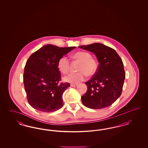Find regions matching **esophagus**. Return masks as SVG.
<instances>
[{"label": "esophagus", "instance_id": "obj_1", "mask_svg": "<svg viewBox=\"0 0 148 148\" xmlns=\"http://www.w3.org/2000/svg\"><path fill=\"white\" fill-rule=\"evenodd\" d=\"M77 84H71V86H72V87H75V86H77Z\"/></svg>", "mask_w": 148, "mask_h": 148}]
</instances>
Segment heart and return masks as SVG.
Returning a JSON list of instances; mask_svg holds the SVG:
<instances>
[{
	"mask_svg": "<svg viewBox=\"0 0 148 148\" xmlns=\"http://www.w3.org/2000/svg\"><path fill=\"white\" fill-rule=\"evenodd\" d=\"M72 58L81 62L79 65L77 73H71L64 78L65 82L72 84L77 83L84 80L86 75L92 77L98 71L99 68L98 60L92 54L85 51H79L73 54ZM58 67L59 71L64 74L69 72L70 69V62L66 56H62L58 60Z\"/></svg>",
	"mask_w": 148,
	"mask_h": 148,
	"instance_id": "obj_1",
	"label": "heart"
}]
</instances>
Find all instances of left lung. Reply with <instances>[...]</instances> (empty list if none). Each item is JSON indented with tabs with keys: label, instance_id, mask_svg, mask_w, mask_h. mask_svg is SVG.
I'll list each match as a JSON object with an SVG mask.
<instances>
[{
	"label": "left lung",
	"instance_id": "1",
	"mask_svg": "<svg viewBox=\"0 0 148 148\" xmlns=\"http://www.w3.org/2000/svg\"><path fill=\"white\" fill-rule=\"evenodd\" d=\"M78 47L94 53L99 63L97 73L85 83L88 89L82 97L83 104L93 109L112 106L121 94L125 77L121 58L113 48L100 43Z\"/></svg>",
	"mask_w": 148,
	"mask_h": 148
}]
</instances>
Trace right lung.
Here are the masks:
<instances>
[{"label": "right lung", "instance_id": "obj_1", "mask_svg": "<svg viewBox=\"0 0 148 148\" xmlns=\"http://www.w3.org/2000/svg\"><path fill=\"white\" fill-rule=\"evenodd\" d=\"M75 47H58L46 45L29 58L23 75V82L29 104L36 110L50 113L63 106L62 95L71 85L60 83L61 75L58 68L59 59Z\"/></svg>", "mask_w": 148, "mask_h": 148}]
</instances>
